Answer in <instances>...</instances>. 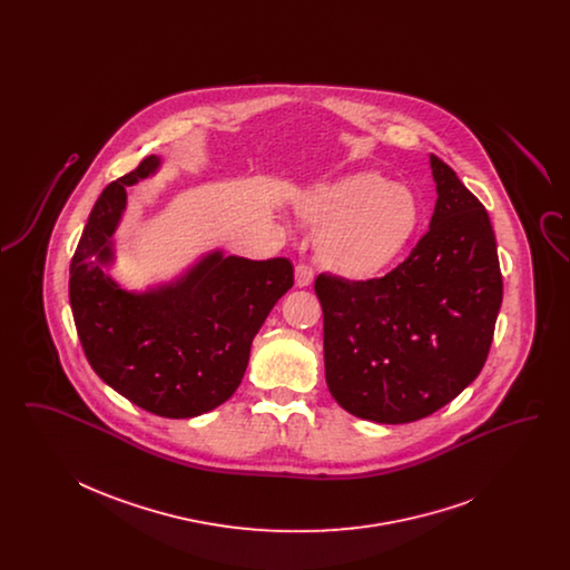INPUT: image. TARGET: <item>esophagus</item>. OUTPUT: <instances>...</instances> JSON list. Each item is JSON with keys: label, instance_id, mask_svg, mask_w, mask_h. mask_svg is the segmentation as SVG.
Returning <instances> with one entry per match:
<instances>
[{"label": "esophagus", "instance_id": "34e87169", "mask_svg": "<svg viewBox=\"0 0 570 570\" xmlns=\"http://www.w3.org/2000/svg\"><path fill=\"white\" fill-rule=\"evenodd\" d=\"M312 279H314V269L309 265H305V263H298L297 267H295V284H297L298 288L309 286Z\"/></svg>", "mask_w": 570, "mask_h": 570}]
</instances>
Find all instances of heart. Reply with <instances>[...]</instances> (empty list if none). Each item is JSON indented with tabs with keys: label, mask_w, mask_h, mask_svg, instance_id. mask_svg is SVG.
Masks as SVG:
<instances>
[{
	"label": "heart",
	"mask_w": 570,
	"mask_h": 570,
	"mask_svg": "<svg viewBox=\"0 0 570 570\" xmlns=\"http://www.w3.org/2000/svg\"><path fill=\"white\" fill-rule=\"evenodd\" d=\"M298 216L323 226L314 249L326 269L367 279L389 269L421 226V200L379 173H356L307 194Z\"/></svg>",
	"instance_id": "heart-1"
}]
</instances>
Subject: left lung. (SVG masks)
Returning <instances> with one entry per match:
<instances>
[{
  "mask_svg": "<svg viewBox=\"0 0 570 570\" xmlns=\"http://www.w3.org/2000/svg\"><path fill=\"white\" fill-rule=\"evenodd\" d=\"M432 173L430 230L404 263L365 282H314L328 391L365 421L430 416L481 374L491 348L502 273L488 212L438 156Z\"/></svg>",
  "mask_w": 570,
  "mask_h": 570,
  "instance_id": "obj_1",
  "label": "left lung"
}]
</instances>
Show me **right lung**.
Listing matches in <instances>:
<instances>
[{"instance_id":"right-lung-1","label":"right lung","mask_w":570,"mask_h":570,"mask_svg":"<svg viewBox=\"0 0 570 570\" xmlns=\"http://www.w3.org/2000/svg\"><path fill=\"white\" fill-rule=\"evenodd\" d=\"M158 166L147 156L96 200L70 263V305L82 353L100 379L151 414L190 419L237 391L254 335L295 279L288 258L214 252L173 286L121 291L105 272L110 237L126 188Z\"/></svg>"}]
</instances>
